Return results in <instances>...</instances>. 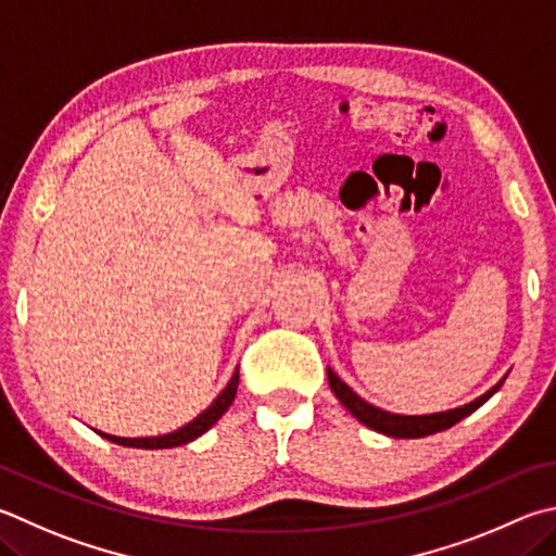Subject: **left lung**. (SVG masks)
<instances>
[{
    "instance_id": "obj_1",
    "label": "left lung",
    "mask_w": 556,
    "mask_h": 556,
    "mask_svg": "<svg viewBox=\"0 0 556 556\" xmlns=\"http://www.w3.org/2000/svg\"><path fill=\"white\" fill-rule=\"evenodd\" d=\"M328 381H330L332 393H336L342 406H345L352 416H355L359 422H365L367 428L383 432V435H391V438H426V435H435V432L447 430L454 426V422H459L462 418H467L469 413L483 406V403H486L503 383V381L496 383L491 391H486L483 396L467 403V406H462V408L445 410V413H432V416H396V413L381 410L377 406H371V403H367L365 399H359L357 393L352 391L330 367H328Z\"/></svg>"
}]
</instances>
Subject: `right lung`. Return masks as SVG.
Here are the masks:
<instances>
[{"mask_svg":"<svg viewBox=\"0 0 556 556\" xmlns=\"http://www.w3.org/2000/svg\"><path fill=\"white\" fill-rule=\"evenodd\" d=\"M238 379L240 375L236 371L233 379L228 381V387L218 393V399L211 403V406L201 413L199 418H194L191 422H187L185 428H179L175 432H167V435H157V438H116V435H102L111 442H116V445H124V447H140V450H167V447H179V445H187L199 435H204V432L214 426V422L224 416L228 410L230 403L236 399V391H238Z\"/></svg>","mask_w":556,"mask_h":556,"instance_id":"add662e5","label":"right lung"}]
</instances>
